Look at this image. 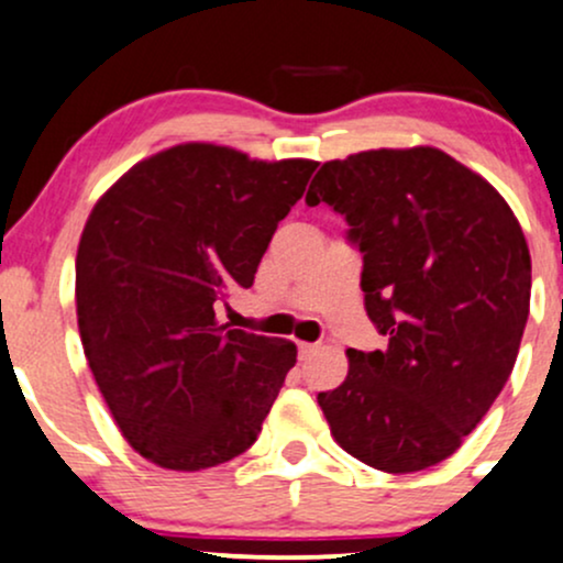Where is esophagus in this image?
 Instances as JSON below:
<instances>
[{
	"label": "esophagus",
	"instance_id": "obj_1",
	"mask_svg": "<svg viewBox=\"0 0 563 563\" xmlns=\"http://www.w3.org/2000/svg\"><path fill=\"white\" fill-rule=\"evenodd\" d=\"M320 350V344H310V342H299V355L301 357H310L314 352Z\"/></svg>",
	"mask_w": 563,
	"mask_h": 563
}]
</instances>
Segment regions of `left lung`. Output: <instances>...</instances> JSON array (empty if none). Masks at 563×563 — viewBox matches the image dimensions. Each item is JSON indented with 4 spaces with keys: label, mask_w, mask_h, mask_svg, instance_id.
Segmentation results:
<instances>
[{
    "label": "left lung",
    "mask_w": 563,
    "mask_h": 563,
    "mask_svg": "<svg viewBox=\"0 0 563 563\" xmlns=\"http://www.w3.org/2000/svg\"><path fill=\"white\" fill-rule=\"evenodd\" d=\"M363 253L366 312L387 350H347L318 404L344 452L417 473L462 446L516 363L532 294L521 224L497 189L432 146L372 150L314 173Z\"/></svg>",
    "instance_id": "1"
}]
</instances>
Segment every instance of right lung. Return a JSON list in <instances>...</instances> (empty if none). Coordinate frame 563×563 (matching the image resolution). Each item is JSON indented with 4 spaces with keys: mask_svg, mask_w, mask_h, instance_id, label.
Segmentation results:
<instances>
[{
    "mask_svg": "<svg viewBox=\"0 0 563 563\" xmlns=\"http://www.w3.org/2000/svg\"><path fill=\"white\" fill-rule=\"evenodd\" d=\"M318 163L178 144L133 165L77 249V323L111 417L141 456L206 471L253 446L296 344L227 329L277 224Z\"/></svg>",
    "mask_w": 563,
    "mask_h": 563,
    "instance_id": "add662e5",
    "label": "right lung"
}]
</instances>
